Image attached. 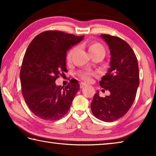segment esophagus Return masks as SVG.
<instances>
[{
    "instance_id": "1",
    "label": "esophagus",
    "mask_w": 156,
    "mask_h": 156,
    "mask_svg": "<svg viewBox=\"0 0 156 156\" xmlns=\"http://www.w3.org/2000/svg\"><path fill=\"white\" fill-rule=\"evenodd\" d=\"M85 86H87V84L86 83H80V88H84Z\"/></svg>"
}]
</instances>
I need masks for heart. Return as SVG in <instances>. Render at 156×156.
Returning a JSON list of instances; mask_svg holds the SVG:
<instances>
[{
	"mask_svg": "<svg viewBox=\"0 0 156 156\" xmlns=\"http://www.w3.org/2000/svg\"><path fill=\"white\" fill-rule=\"evenodd\" d=\"M76 49H77V47H73V48L69 50V51L68 52V54L67 56V59L68 62H70L71 60H72V57L73 56V54H74V53L76 52ZM89 51L91 54H97V53H102V54H105V52L104 47L99 43H92L91 44H89ZM91 75H93V73L91 72H86L80 73V77L85 80H90V77Z\"/></svg>",
	"mask_w": 156,
	"mask_h": 156,
	"instance_id": "heart-1",
	"label": "heart"
}]
</instances>
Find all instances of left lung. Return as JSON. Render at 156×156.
Masks as SVG:
<instances>
[{
  "label": "left lung",
  "mask_w": 156,
  "mask_h": 156,
  "mask_svg": "<svg viewBox=\"0 0 156 156\" xmlns=\"http://www.w3.org/2000/svg\"><path fill=\"white\" fill-rule=\"evenodd\" d=\"M110 50V67L100 85L110 92L101 98L98 91L91 104L95 117L113 122L125 115L133 105L139 86V69L135 53L129 44L118 37L102 34Z\"/></svg>",
  "instance_id": "left-lung-1"
}]
</instances>
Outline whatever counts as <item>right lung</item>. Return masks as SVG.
Returning a JSON list of instances; mask_svg holds the SVG:
<instances>
[{
  "label": "right lung",
  "mask_w": 156,
  "mask_h": 156,
  "mask_svg": "<svg viewBox=\"0 0 156 156\" xmlns=\"http://www.w3.org/2000/svg\"><path fill=\"white\" fill-rule=\"evenodd\" d=\"M83 38L46 31L37 35L26 50L20 72L22 92L31 112L41 119L54 121L62 118L80 90L76 80H71L65 87L55 82L67 70V51Z\"/></svg>",
  "instance_id": "1"
}]
</instances>
